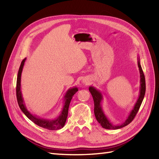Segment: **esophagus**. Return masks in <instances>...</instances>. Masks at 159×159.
Wrapping results in <instances>:
<instances>
[{"mask_svg": "<svg viewBox=\"0 0 159 159\" xmlns=\"http://www.w3.org/2000/svg\"><path fill=\"white\" fill-rule=\"evenodd\" d=\"M83 82L84 83H85L86 85H87V84H88L89 82L88 81V80H86V79H83Z\"/></svg>", "mask_w": 159, "mask_h": 159, "instance_id": "obj_1", "label": "esophagus"}]
</instances>
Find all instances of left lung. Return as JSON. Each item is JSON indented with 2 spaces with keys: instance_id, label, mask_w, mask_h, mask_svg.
Listing matches in <instances>:
<instances>
[{
  "instance_id": "obj_1",
  "label": "left lung",
  "mask_w": 159,
  "mask_h": 159,
  "mask_svg": "<svg viewBox=\"0 0 159 159\" xmlns=\"http://www.w3.org/2000/svg\"><path fill=\"white\" fill-rule=\"evenodd\" d=\"M137 62L138 67H139L140 72V94L139 98H138L136 104H134V107L133 110L130 111L129 116H128L126 121L122 124L114 125L111 122L110 120L108 119L107 117L105 116V114L104 113V111L102 109V104H101V102H102V93H101L100 91L97 90L95 87H93L92 86L89 87V90L90 93H92L94 102V114H95L96 118L97 121H98V123L102 126V128H105V129L116 130L127 126L128 124H129L131 121L133 120L134 117L136 116L138 111L139 109L141 104L142 103V101L143 100L145 93H146V79H145V76L143 72V70L141 68V66L140 65L139 58H138Z\"/></svg>"
}]
</instances>
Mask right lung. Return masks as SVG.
I'll use <instances>...</instances> for the list:
<instances>
[{"mask_svg": "<svg viewBox=\"0 0 159 159\" xmlns=\"http://www.w3.org/2000/svg\"><path fill=\"white\" fill-rule=\"evenodd\" d=\"M25 60L26 58L22 60L21 64H20L16 83V97L20 109H21V111L25 113V116L27 117L30 120H31L33 123H35L36 125H38V126L40 127H42L43 128H46V129L51 130L61 129V128L64 126V125L66 124V121L67 117V114H68L70 103L71 102V100L72 98V96L76 93V92H78V88L77 87H73V88H71L67 90L65 96H64V101H65V103H64L63 110L61 111V113L60 116L57 117V119L47 120L43 119V118L35 116H33L26 108L25 104L24 103L21 89H20L21 74Z\"/></svg>", "mask_w": 159, "mask_h": 159, "instance_id": "1", "label": "right lung"}]
</instances>
